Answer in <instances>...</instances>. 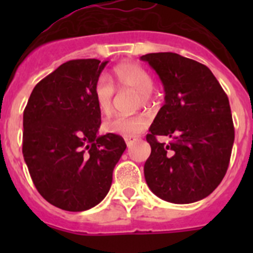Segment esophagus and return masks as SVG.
I'll return each mask as SVG.
<instances>
[{
  "instance_id": "obj_1",
  "label": "esophagus",
  "mask_w": 253,
  "mask_h": 253,
  "mask_svg": "<svg viewBox=\"0 0 253 253\" xmlns=\"http://www.w3.org/2000/svg\"><path fill=\"white\" fill-rule=\"evenodd\" d=\"M137 137H126L125 138V143H126V146L128 147H131L134 144V142H137Z\"/></svg>"
}]
</instances>
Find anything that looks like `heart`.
Returning a JSON list of instances; mask_svg holds the SVG:
<instances>
[{
	"label": "heart",
	"instance_id": "1",
	"mask_svg": "<svg viewBox=\"0 0 253 253\" xmlns=\"http://www.w3.org/2000/svg\"><path fill=\"white\" fill-rule=\"evenodd\" d=\"M112 84L119 88H129L137 91V102L142 105H148L153 99L152 87H153V78L151 73L144 67L137 63L118 64L109 76ZM114 86L101 78L95 84V100L102 114H110L113 109ZM148 125V119L144 115L135 114V115H116L105 120L102 128L106 133L119 134L123 137H133L143 131Z\"/></svg>",
	"mask_w": 253,
	"mask_h": 253
}]
</instances>
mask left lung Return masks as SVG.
I'll list each match as a JSON object with an SVG mask.
<instances>
[{
	"label": "left lung",
	"mask_w": 253,
	"mask_h": 253,
	"mask_svg": "<svg viewBox=\"0 0 253 253\" xmlns=\"http://www.w3.org/2000/svg\"><path fill=\"white\" fill-rule=\"evenodd\" d=\"M142 60L157 72L165 105L154 118L144 163L147 185L158 198L190 204L207 198L229 166L234 126L227 93L209 68L176 53H149ZM158 135L172 138L160 143Z\"/></svg>",
	"instance_id": "left-lung-1"
}]
</instances>
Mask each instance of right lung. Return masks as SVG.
Returning <instances> with one entry per match:
<instances>
[{
  "label": "right lung",
  "mask_w": 253,
  "mask_h": 253,
  "mask_svg": "<svg viewBox=\"0 0 253 253\" xmlns=\"http://www.w3.org/2000/svg\"><path fill=\"white\" fill-rule=\"evenodd\" d=\"M106 63L68 60L34 87L24 110L22 154L31 180L46 202L67 211L101 202L126 148L118 134L97 135L93 90Z\"/></svg>",
  "instance_id": "right-lung-1"
}]
</instances>
